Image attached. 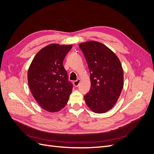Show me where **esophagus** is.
Instances as JSON below:
<instances>
[{"label":"esophagus","instance_id":"esophagus-1","mask_svg":"<svg viewBox=\"0 0 154 154\" xmlns=\"http://www.w3.org/2000/svg\"><path fill=\"white\" fill-rule=\"evenodd\" d=\"M80 80H76V81H74L73 82V85H74V87H77L79 85V84H80Z\"/></svg>","mask_w":154,"mask_h":154}]
</instances>
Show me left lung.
Listing matches in <instances>:
<instances>
[{"instance_id":"8db88e82","label":"left lung","mask_w":154,"mask_h":154,"mask_svg":"<svg viewBox=\"0 0 154 154\" xmlns=\"http://www.w3.org/2000/svg\"><path fill=\"white\" fill-rule=\"evenodd\" d=\"M90 70L91 87L84 96L90 109L97 114L110 110L115 105L123 87V69L116 54L99 42L81 43Z\"/></svg>"}]
</instances>
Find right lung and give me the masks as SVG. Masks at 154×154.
Masks as SVG:
<instances>
[{"label": "right lung", "mask_w": 154, "mask_h": 154, "mask_svg": "<svg viewBox=\"0 0 154 154\" xmlns=\"http://www.w3.org/2000/svg\"><path fill=\"white\" fill-rule=\"evenodd\" d=\"M72 45L51 44L40 50L27 72L32 96L44 110L57 112L67 103L72 90L63 61Z\"/></svg>", "instance_id": "obj_1"}]
</instances>
